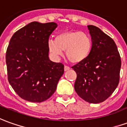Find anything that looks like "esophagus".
<instances>
[{
	"instance_id": "obj_1",
	"label": "esophagus",
	"mask_w": 127,
	"mask_h": 127,
	"mask_svg": "<svg viewBox=\"0 0 127 127\" xmlns=\"http://www.w3.org/2000/svg\"><path fill=\"white\" fill-rule=\"evenodd\" d=\"M64 71H68V70H69L70 69V67L69 66H64Z\"/></svg>"
}]
</instances>
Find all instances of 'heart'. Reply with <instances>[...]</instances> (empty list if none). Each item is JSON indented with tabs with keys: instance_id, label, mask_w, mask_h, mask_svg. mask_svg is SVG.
I'll use <instances>...</instances> for the list:
<instances>
[{
	"instance_id": "b5f03b06",
	"label": "heart",
	"mask_w": 127,
	"mask_h": 127,
	"mask_svg": "<svg viewBox=\"0 0 127 127\" xmlns=\"http://www.w3.org/2000/svg\"><path fill=\"white\" fill-rule=\"evenodd\" d=\"M91 49V36L82 32H63L56 36L55 40L49 39L48 41V49L51 54L58 57L65 51L66 58L75 64L86 60Z\"/></svg>"
}]
</instances>
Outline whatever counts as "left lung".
<instances>
[{
    "label": "left lung",
    "instance_id": "1",
    "mask_svg": "<svg viewBox=\"0 0 127 127\" xmlns=\"http://www.w3.org/2000/svg\"><path fill=\"white\" fill-rule=\"evenodd\" d=\"M87 27L92 49L86 60L72 66L77 74L74 89L84 100L97 104L107 100L118 87L121 58L113 39L97 27Z\"/></svg>",
    "mask_w": 127,
    "mask_h": 127
}]
</instances>
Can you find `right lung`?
<instances>
[{
	"label": "right lung",
	"instance_id": "obj_1",
	"mask_svg": "<svg viewBox=\"0 0 127 127\" xmlns=\"http://www.w3.org/2000/svg\"><path fill=\"white\" fill-rule=\"evenodd\" d=\"M54 22H32L11 37L6 52L8 81L21 98L41 102L54 93L64 73V64L49 58V38Z\"/></svg>",
	"mask_w": 127,
	"mask_h": 127
}]
</instances>
